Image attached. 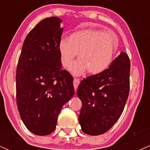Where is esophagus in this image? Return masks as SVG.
Masks as SVG:
<instances>
[{
	"mask_svg": "<svg viewBox=\"0 0 150 150\" xmlns=\"http://www.w3.org/2000/svg\"><path fill=\"white\" fill-rule=\"evenodd\" d=\"M80 83V80L78 78H74V81H73V85H74V88H75V90L77 91V88H78V85Z\"/></svg>",
	"mask_w": 150,
	"mask_h": 150,
	"instance_id": "obj_1",
	"label": "esophagus"
}]
</instances>
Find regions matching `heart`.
Instances as JSON below:
<instances>
[{"label":"heart","mask_w":150,"mask_h":150,"mask_svg":"<svg viewBox=\"0 0 150 150\" xmlns=\"http://www.w3.org/2000/svg\"><path fill=\"white\" fill-rule=\"evenodd\" d=\"M117 47L118 39L115 34L88 28L73 32L67 39H61L58 50L64 68L70 67L78 54V60L70 67L72 74L81 75L88 71L97 75L111 65Z\"/></svg>","instance_id":"heart-1"}]
</instances>
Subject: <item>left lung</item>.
<instances>
[{
	"instance_id": "1",
	"label": "left lung",
	"mask_w": 150,
	"mask_h": 150,
	"mask_svg": "<svg viewBox=\"0 0 150 150\" xmlns=\"http://www.w3.org/2000/svg\"><path fill=\"white\" fill-rule=\"evenodd\" d=\"M130 67L129 57L121 52L104 72L81 81L77 91L82 102L78 120L85 134L100 135L117 121L129 93Z\"/></svg>"
}]
</instances>
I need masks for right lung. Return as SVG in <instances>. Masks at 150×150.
<instances>
[{
	"mask_svg": "<svg viewBox=\"0 0 150 150\" xmlns=\"http://www.w3.org/2000/svg\"><path fill=\"white\" fill-rule=\"evenodd\" d=\"M61 22L57 16L46 18L28 33L16 67L18 110L25 126L35 135H48L55 130L62 107L75 93L73 78L62 69Z\"/></svg>",
	"mask_w": 150,
	"mask_h": 150,
	"instance_id": "1",
	"label": "right lung"
}]
</instances>
